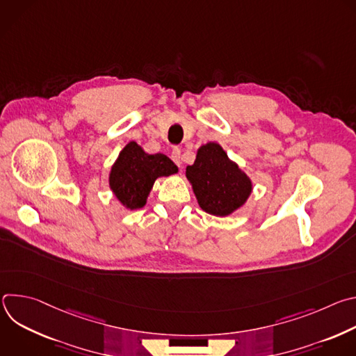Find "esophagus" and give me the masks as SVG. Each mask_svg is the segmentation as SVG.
<instances>
[{
  "mask_svg": "<svg viewBox=\"0 0 356 356\" xmlns=\"http://www.w3.org/2000/svg\"><path fill=\"white\" fill-rule=\"evenodd\" d=\"M180 155H181V152H180V149L179 147H173V150H172V155H170V158H172V161L177 165V166H181V161H180Z\"/></svg>",
  "mask_w": 356,
  "mask_h": 356,
  "instance_id": "obj_1",
  "label": "esophagus"
}]
</instances>
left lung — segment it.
Wrapping results in <instances>:
<instances>
[{"instance_id": "left-lung-1", "label": "left lung", "mask_w": 356, "mask_h": 356, "mask_svg": "<svg viewBox=\"0 0 356 356\" xmlns=\"http://www.w3.org/2000/svg\"><path fill=\"white\" fill-rule=\"evenodd\" d=\"M186 177L201 210L217 217L236 211L252 191L250 179L216 142L202 145L197 150L194 163L186 168Z\"/></svg>"}]
</instances>
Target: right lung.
Returning a JSON list of instances; mask_svg holds the SVG:
<instances>
[{"label":"right lung","mask_w":356,"mask_h":356,"mask_svg":"<svg viewBox=\"0 0 356 356\" xmlns=\"http://www.w3.org/2000/svg\"><path fill=\"white\" fill-rule=\"evenodd\" d=\"M177 173V166L163 154L149 155L129 142L110 172V188L121 204L129 210L142 209L158 177Z\"/></svg>","instance_id":"right-lung-1"}]
</instances>
